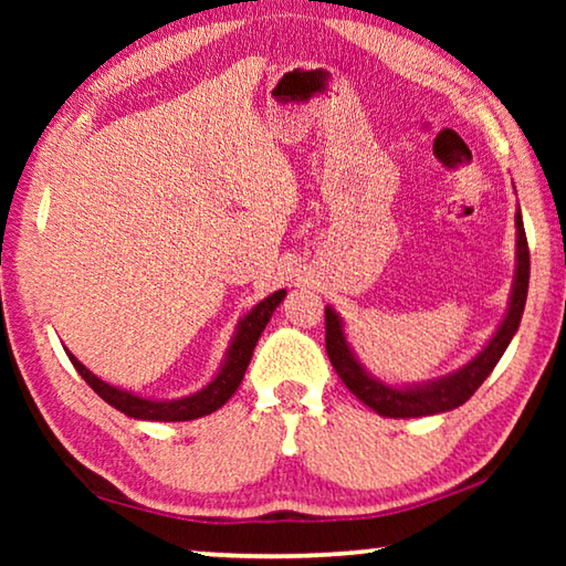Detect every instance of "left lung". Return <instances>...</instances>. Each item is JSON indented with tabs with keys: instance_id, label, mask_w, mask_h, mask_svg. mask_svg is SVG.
Here are the masks:
<instances>
[{
	"instance_id": "obj_1",
	"label": "left lung",
	"mask_w": 566,
	"mask_h": 566,
	"mask_svg": "<svg viewBox=\"0 0 566 566\" xmlns=\"http://www.w3.org/2000/svg\"><path fill=\"white\" fill-rule=\"evenodd\" d=\"M516 227V252H514V280L510 302H506V312L494 329L490 342L479 349L472 359L462 367L449 371V375L427 379V381H411V385H387L379 377L364 367L357 352L347 339L344 332V319L334 306H324L327 314V354L334 371L347 385L354 397L364 401L369 409H375L381 417L391 419H411V417H432L442 415V411H452L462 407L464 401L482 387V381L492 375L496 361L510 347L516 329H520L524 304H526V290H530V247H526L524 237V222L520 205H516L514 214Z\"/></svg>"
}]
</instances>
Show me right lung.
I'll return each mask as SVG.
<instances>
[{"mask_svg": "<svg viewBox=\"0 0 566 566\" xmlns=\"http://www.w3.org/2000/svg\"><path fill=\"white\" fill-rule=\"evenodd\" d=\"M284 296H286V290H276L274 294L264 296L262 302H256L252 310L237 322L232 342H229L224 359L214 371V377L209 379L202 389L177 399H155V397L137 395V391L132 389L109 385V381H104L102 377H97L94 371L84 367V364L76 359L70 349L64 347V352L74 364V369L82 375V379L87 381V385L97 391L107 405L119 409L122 415H127L132 419H142V421H191V419L212 415V411L224 407L227 401L232 399L237 387L242 385L244 371L249 367V361H252L254 347L262 337L266 322L272 319L274 310L282 304Z\"/></svg>", "mask_w": 566, "mask_h": 566, "instance_id": "1", "label": "right lung"}]
</instances>
